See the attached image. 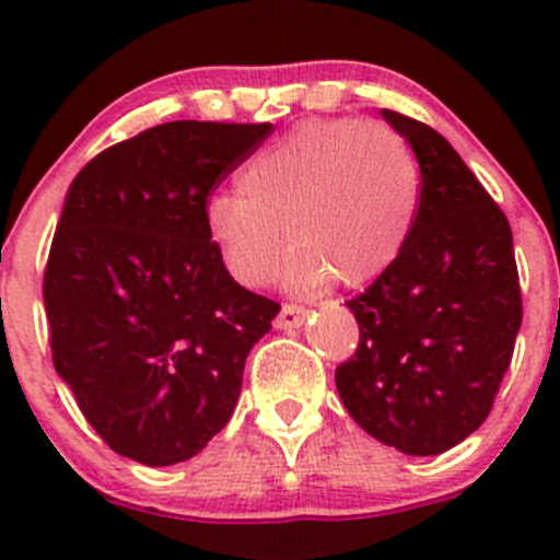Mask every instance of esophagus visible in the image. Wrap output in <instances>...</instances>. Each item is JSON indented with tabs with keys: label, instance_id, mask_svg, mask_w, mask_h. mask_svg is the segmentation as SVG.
Segmentation results:
<instances>
[{
	"label": "esophagus",
	"instance_id": "obj_1",
	"mask_svg": "<svg viewBox=\"0 0 560 560\" xmlns=\"http://www.w3.org/2000/svg\"><path fill=\"white\" fill-rule=\"evenodd\" d=\"M306 316H308V308L298 306V303H284L279 316H276V327H281V330H292V327H301L303 322H306Z\"/></svg>",
	"mask_w": 560,
	"mask_h": 560
}]
</instances>
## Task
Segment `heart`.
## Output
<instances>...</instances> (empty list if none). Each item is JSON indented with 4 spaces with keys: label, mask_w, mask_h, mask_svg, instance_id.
<instances>
[{
    "label": "heart",
    "mask_w": 560,
    "mask_h": 560,
    "mask_svg": "<svg viewBox=\"0 0 560 560\" xmlns=\"http://www.w3.org/2000/svg\"><path fill=\"white\" fill-rule=\"evenodd\" d=\"M420 211V165L398 129L314 118L257 151L241 189L206 202V228L241 284L270 279L290 235L284 279L363 287L404 254Z\"/></svg>",
    "instance_id": "obj_1"
}]
</instances>
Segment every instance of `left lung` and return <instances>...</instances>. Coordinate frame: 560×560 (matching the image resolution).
Returning a JSON list of instances; mask_svg holds the SVG:
<instances>
[{"label":"left lung","instance_id":"8db88e82","mask_svg":"<svg viewBox=\"0 0 560 560\" xmlns=\"http://www.w3.org/2000/svg\"><path fill=\"white\" fill-rule=\"evenodd\" d=\"M382 116L420 162L404 254L347 301L360 327L336 387L352 420L406 455H439L488 420L523 322L512 228L436 129Z\"/></svg>","mask_w":560,"mask_h":560}]
</instances>
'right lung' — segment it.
<instances>
[{"mask_svg": "<svg viewBox=\"0 0 560 560\" xmlns=\"http://www.w3.org/2000/svg\"><path fill=\"white\" fill-rule=\"evenodd\" d=\"M273 124L167 121L72 180L45 262L54 369L113 453L173 466L235 409L246 354L279 314L228 273L206 202Z\"/></svg>", "mask_w": 560, "mask_h": 560, "instance_id": "right-lung-1", "label": "right lung"}]
</instances>
